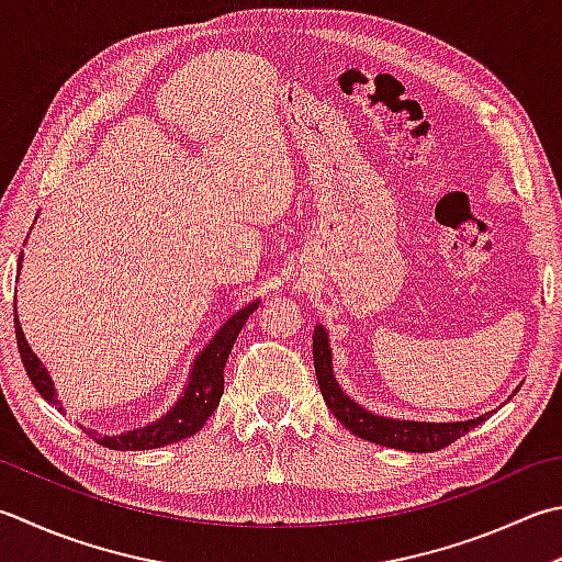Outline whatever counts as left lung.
Masks as SVG:
<instances>
[{
	"label": "left lung",
	"instance_id": "8db88e82",
	"mask_svg": "<svg viewBox=\"0 0 562 562\" xmlns=\"http://www.w3.org/2000/svg\"><path fill=\"white\" fill-rule=\"evenodd\" d=\"M313 362H315V376L321 384V394L325 398V406L333 411V416L342 423L347 430H352L357 438H364L369 442L384 448H396L406 452H436L448 448L450 442L462 438L464 432L477 428L482 420L490 418L484 413L480 418L472 420H458V423H420V420H398V418H384L374 416V413L364 411L355 404L333 374V352L330 340L323 325H315L313 333ZM516 394V391H514Z\"/></svg>",
	"mask_w": 562,
	"mask_h": 562
}]
</instances>
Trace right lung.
Wrapping results in <instances>:
<instances>
[{
  "label": "right lung",
  "instance_id": "obj_1",
  "mask_svg": "<svg viewBox=\"0 0 562 562\" xmlns=\"http://www.w3.org/2000/svg\"><path fill=\"white\" fill-rule=\"evenodd\" d=\"M19 267H21V257H19ZM257 305H259V301H254V303L245 305L241 311H237L225 325L220 327L203 352H198L193 369H190L186 391L181 394V398L176 401V406L171 411H166V416L149 423V426H144V428L126 430V432H122V436L98 438L92 430H88L85 426H80V428L88 432L92 440H98L100 446L110 448V450H154V448L171 446V442L195 436V432L205 426V420L213 416V411L220 404L222 391H225L227 357L232 352V347H235L239 330L245 327L247 317L254 313ZM14 327H16V345H19L21 362H24L31 384L36 386L38 394L44 396L48 404L63 411L60 401L56 398V389H53V381L48 376V369L41 364V359L34 352H31L24 330H21V325H19L16 311H14Z\"/></svg>",
  "mask_w": 562,
  "mask_h": 562
}]
</instances>
